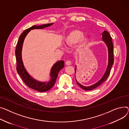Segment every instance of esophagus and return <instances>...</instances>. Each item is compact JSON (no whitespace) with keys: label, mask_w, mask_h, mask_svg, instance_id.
<instances>
[{"label":"esophagus","mask_w":129,"mask_h":129,"mask_svg":"<svg viewBox=\"0 0 129 129\" xmlns=\"http://www.w3.org/2000/svg\"><path fill=\"white\" fill-rule=\"evenodd\" d=\"M65 63H66V65H71L72 64L71 61H69V60H67V61H66Z\"/></svg>","instance_id":"1"}]
</instances>
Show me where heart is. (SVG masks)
<instances>
[{"label":"heart","instance_id":"1","mask_svg":"<svg viewBox=\"0 0 129 129\" xmlns=\"http://www.w3.org/2000/svg\"><path fill=\"white\" fill-rule=\"evenodd\" d=\"M83 36V32L79 30H75L72 31L68 35L65 40V42L68 46H72L76 45L80 42V47L82 48L85 45L88 41V39L87 38H84Z\"/></svg>","mask_w":129,"mask_h":129}]
</instances>
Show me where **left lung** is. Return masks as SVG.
<instances>
[{
  "instance_id": "obj_1",
  "label": "left lung",
  "mask_w": 129,
  "mask_h": 129,
  "mask_svg": "<svg viewBox=\"0 0 129 129\" xmlns=\"http://www.w3.org/2000/svg\"><path fill=\"white\" fill-rule=\"evenodd\" d=\"M102 39H103V41L106 44L108 48V64L107 70L104 76H103V77L102 78V79L100 80H99L98 82H97L96 83L91 85V86H89V87L83 86V85L78 83V81H77V80L76 79L77 84H78L80 88H81L82 89L84 90L89 91V90H93L94 89H95L96 88L98 87L99 86H100L101 84H102L104 82H105L107 80V78L110 74L111 68L114 64V46H113V44L112 41V38H111L110 35H109V33L106 30H104V32L102 33ZM76 67L75 69V74H76Z\"/></svg>"
}]
</instances>
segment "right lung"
<instances>
[{"label": "right lung", "mask_w": 129, "mask_h": 129, "mask_svg": "<svg viewBox=\"0 0 129 129\" xmlns=\"http://www.w3.org/2000/svg\"><path fill=\"white\" fill-rule=\"evenodd\" d=\"M53 23H49L43 24L42 25L33 26L25 30L20 36L18 44L16 45L15 49V56L16 60V71L25 84L29 88L35 90L39 92H46L52 88L55 83L58 74L60 70L64 66V61L57 62L51 70L50 76L51 80L48 82H41L33 78L28 74L24 66L22 59V49L24 40L29 31L32 29H42L52 25Z\"/></svg>", "instance_id": "right-lung-1"}]
</instances>
